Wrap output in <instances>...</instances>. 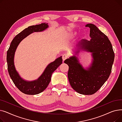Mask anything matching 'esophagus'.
<instances>
[{
  "label": "esophagus",
  "instance_id": "1",
  "mask_svg": "<svg viewBox=\"0 0 122 122\" xmlns=\"http://www.w3.org/2000/svg\"><path fill=\"white\" fill-rule=\"evenodd\" d=\"M68 56L67 55V54H64L62 56V59H63V61H65L66 59L68 58Z\"/></svg>",
  "mask_w": 122,
  "mask_h": 122
}]
</instances>
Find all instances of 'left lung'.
I'll return each mask as SVG.
<instances>
[{"label": "left lung", "instance_id": "1", "mask_svg": "<svg viewBox=\"0 0 122 122\" xmlns=\"http://www.w3.org/2000/svg\"><path fill=\"white\" fill-rule=\"evenodd\" d=\"M90 28V41L82 40L78 44V51L84 49L92 53L93 62L87 70L83 68L75 56L66 59L69 66L68 76L70 85L77 92L92 95L97 92L109 76L114 60L112 44L108 37L93 24H87Z\"/></svg>", "mask_w": 122, "mask_h": 122}]
</instances>
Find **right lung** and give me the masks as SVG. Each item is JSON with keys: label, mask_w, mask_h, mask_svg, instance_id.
Segmentation results:
<instances>
[{"label": "right lung", "mask_w": 122, "mask_h": 122, "mask_svg": "<svg viewBox=\"0 0 122 122\" xmlns=\"http://www.w3.org/2000/svg\"><path fill=\"white\" fill-rule=\"evenodd\" d=\"M48 27L47 23H44L40 25H31L25 28L13 38L7 51V62L9 76L15 86L25 94L35 95L45 90L51 81L52 73L62 63V59L61 56L49 64L39 78L32 81H24L16 71L14 64V57L19 43L30 34L33 32L41 31L47 28Z\"/></svg>", "instance_id": "add662e5"}]
</instances>
